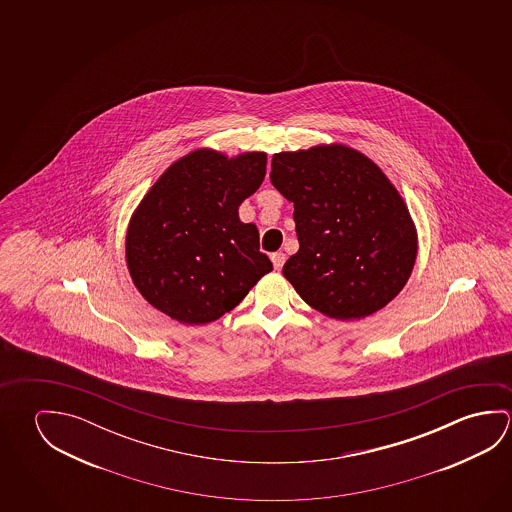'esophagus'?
<instances>
[{"label":"esophagus","mask_w":512,"mask_h":512,"mask_svg":"<svg viewBox=\"0 0 512 512\" xmlns=\"http://www.w3.org/2000/svg\"><path fill=\"white\" fill-rule=\"evenodd\" d=\"M271 262H273L275 269H282V266H284L285 262L284 253H273V255H271Z\"/></svg>","instance_id":"34e87169"}]
</instances>
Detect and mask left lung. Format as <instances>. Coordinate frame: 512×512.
<instances>
[{
    "mask_svg": "<svg viewBox=\"0 0 512 512\" xmlns=\"http://www.w3.org/2000/svg\"><path fill=\"white\" fill-rule=\"evenodd\" d=\"M271 184L294 203L300 250L285 262L296 293L328 318L386 307L411 277L416 228L375 162L343 144L282 151Z\"/></svg>",
    "mask_w": 512,
    "mask_h": 512,
    "instance_id": "8db88e82",
    "label": "left lung"
}]
</instances>
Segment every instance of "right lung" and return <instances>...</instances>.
Returning <instances> with one entry per match:
<instances>
[{"label":"right lung","mask_w":512,"mask_h":512,"mask_svg":"<svg viewBox=\"0 0 512 512\" xmlns=\"http://www.w3.org/2000/svg\"><path fill=\"white\" fill-rule=\"evenodd\" d=\"M266 160L262 151L228 159L196 150L144 196L128 225L126 264L155 309L187 325L210 323L273 269L259 230L237 212L262 184Z\"/></svg>","instance_id":"obj_1"}]
</instances>
